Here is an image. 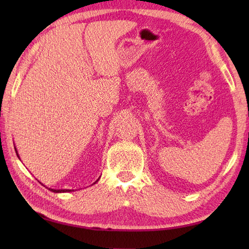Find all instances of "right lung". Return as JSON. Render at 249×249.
Instances as JSON below:
<instances>
[{
    "mask_svg": "<svg viewBox=\"0 0 249 249\" xmlns=\"http://www.w3.org/2000/svg\"><path fill=\"white\" fill-rule=\"evenodd\" d=\"M15 151H16V154H17V156L19 157V160H20V156H19V154H18V152H17V149H16V146H15ZM100 178V177L97 178V181H95L93 184H96L97 182H98V179ZM92 184V185H93ZM46 187V186H45ZM48 188V187H47ZM50 192H52V193H70V192H73V189H53V188H48Z\"/></svg>",
    "mask_w": 249,
    "mask_h": 249,
    "instance_id": "add662e5",
    "label": "right lung"
}]
</instances>
